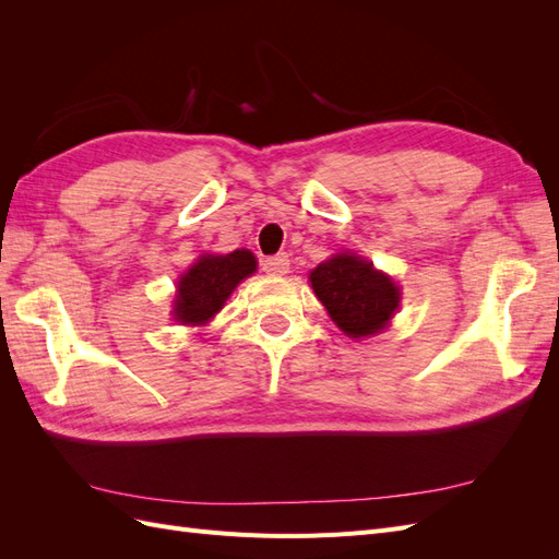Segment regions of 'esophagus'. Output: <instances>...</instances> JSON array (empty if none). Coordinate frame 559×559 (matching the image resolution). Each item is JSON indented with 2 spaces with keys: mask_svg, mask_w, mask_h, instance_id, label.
<instances>
[{
  "mask_svg": "<svg viewBox=\"0 0 559 559\" xmlns=\"http://www.w3.org/2000/svg\"><path fill=\"white\" fill-rule=\"evenodd\" d=\"M263 273L267 275H284L289 273V257L286 253H275L263 261Z\"/></svg>",
  "mask_w": 559,
  "mask_h": 559,
  "instance_id": "1",
  "label": "esophagus"
}]
</instances>
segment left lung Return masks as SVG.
<instances>
[{
	"mask_svg": "<svg viewBox=\"0 0 559 559\" xmlns=\"http://www.w3.org/2000/svg\"><path fill=\"white\" fill-rule=\"evenodd\" d=\"M310 282L331 319L352 337L380 333L399 308V286L354 253L319 263Z\"/></svg>",
	"mask_w": 559,
	"mask_h": 559,
	"instance_id": "obj_1",
	"label": "left lung"
}]
</instances>
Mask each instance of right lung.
Listing matches in <instances>:
<instances>
[{
    "label": "right lung",
    "mask_w": 559,
    "mask_h": 559,
    "mask_svg": "<svg viewBox=\"0 0 559 559\" xmlns=\"http://www.w3.org/2000/svg\"><path fill=\"white\" fill-rule=\"evenodd\" d=\"M257 270V259L247 249H235L226 257H202L179 280L175 319L181 324H205L224 308L245 277Z\"/></svg>",
    "instance_id": "obj_1"
}]
</instances>
